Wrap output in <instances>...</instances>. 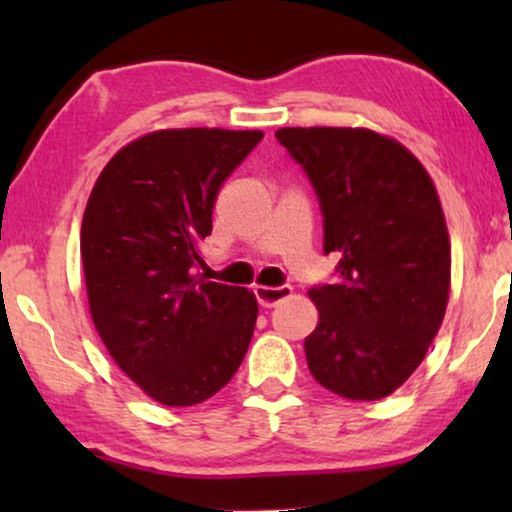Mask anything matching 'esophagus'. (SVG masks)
<instances>
[{"label": "esophagus", "mask_w": 512, "mask_h": 512, "mask_svg": "<svg viewBox=\"0 0 512 512\" xmlns=\"http://www.w3.org/2000/svg\"><path fill=\"white\" fill-rule=\"evenodd\" d=\"M291 286H256V300L261 307H275L284 298L291 296Z\"/></svg>", "instance_id": "esophagus-1"}]
</instances>
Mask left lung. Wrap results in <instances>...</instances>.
<instances>
[{
  "mask_svg": "<svg viewBox=\"0 0 512 512\" xmlns=\"http://www.w3.org/2000/svg\"><path fill=\"white\" fill-rule=\"evenodd\" d=\"M324 214L335 284L314 286V380L349 401L394 394L424 361L450 300V235L424 165L368 128H279Z\"/></svg>",
  "mask_w": 512,
  "mask_h": 512,
  "instance_id": "left-lung-1",
  "label": "left lung"
}]
</instances>
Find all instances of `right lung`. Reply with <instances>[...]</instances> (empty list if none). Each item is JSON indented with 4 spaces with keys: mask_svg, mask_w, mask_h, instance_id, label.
Masks as SVG:
<instances>
[{
    "mask_svg": "<svg viewBox=\"0 0 512 512\" xmlns=\"http://www.w3.org/2000/svg\"><path fill=\"white\" fill-rule=\"evenodd\" d=\"M261 137L221 128L137 137L104 165L83 212L93 324L116 366L170 408L226 387L254 335V293L195 270L216 195Z\"/></svg>",
    "mask_w": 512,
    "mask_h": 512,
    "instance_id": "add662e5",
    "label": "right lung"
}]
</instances>
